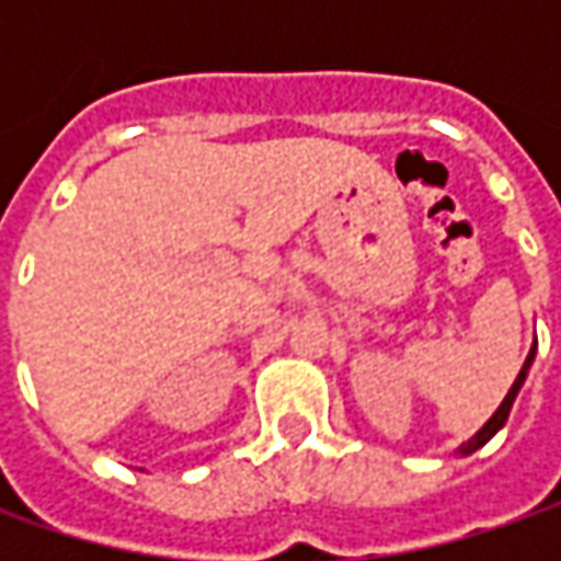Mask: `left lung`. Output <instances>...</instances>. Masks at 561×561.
<instances>
[{"label": "left lung", "instance_id": "8db88e82", "mask_svg": "<svg viewBox=\"0 0 561 561\" xmlns=\"http://www.w3.org/2000/svg\"><path fill=\"white\" fill-rule=\"evenodd\" d=\"M530 362H534V350H530L528 358H525V365H522V371H518V377H515V383H512V390H508V393H506V399H503V402H500V409L493 412V419L486 421L484 427H481V431H478V434H474V437H471V440L465 443L462 449H459L462 456H468V453H474V449H481V446H484V443L490 440V437H493V434H496V431H500L503 424H506L508 412H512V402H515V397H518V390H522V383H525V377H528Z\"/></svg>", "mask_w": 561, "mask_h": 561}]
</instances>
